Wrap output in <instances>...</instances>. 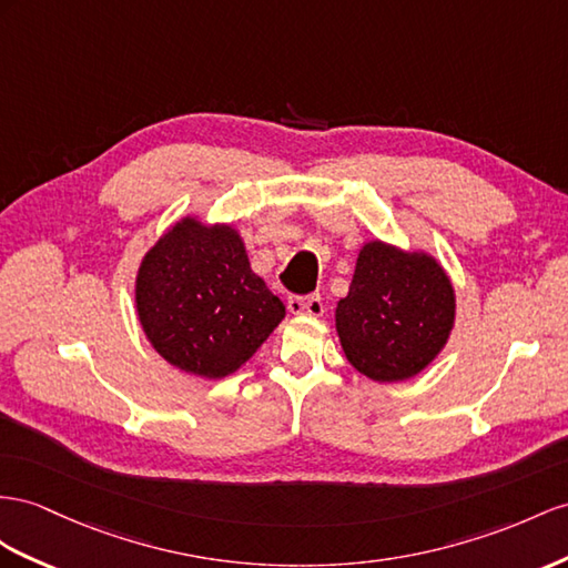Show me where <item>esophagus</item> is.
I'll list each match as a JSON object with an SVG mask.
<instances>
[{
    "instance_id": "1",
    "label": "esophagus",
    "mask_w": 568,
    "mask_h": 568,
    "mask_svg": "<svg viewBox=\"0 0 568 568\" xmlns=\"http://www.w3.org/2000/svg\"><path fill=\"white\" fill-rule=\"evenodd\" d=\"M287 310L295 316H322L324 314V302L318 295L312 297H290Z\"/></svg>"
}]
</instances>
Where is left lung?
Listing matches in <instances>:
<instances>
[{"label": "left lung", "mask_w": 568, "mask_h": 568, "mask_svg": "<svg viewBox=\"0 0 568 568\" xmlns=\"http://www.w3.org/2000/svg\"><path fill=\"white\" fill-rule=\"evenodd\" d=\"M456 326V287L425 250L384 240L359 246L351 290L336 304L347 362L376 384L408 382L442 355Z\"/></svg>", "instance_id": "left-lung-1"}]
</instances>
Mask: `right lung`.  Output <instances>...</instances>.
I'll return each mask as SVG.
<instances>
[{
  "label": "right lung",
  "mask_w": 568,
  "mask_h": 568,
  "mask_svg": "<svg viewBox=\"0 0 568 568\" xmlns=\"http://www.w3.org/2000/svg\"><path fill=\"white\" fill-rule=\"evenodd\" d=\"M134 302L153 351L201 379L237 372L285 318L240 230L199 215H182L143 254Z\"/></svg>",
  "instance_id": "1"
}]
</instances>
